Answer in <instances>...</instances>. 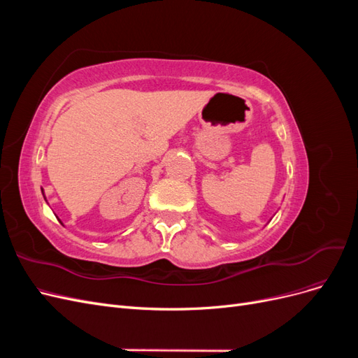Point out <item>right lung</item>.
I'll return each instance as SVG.
<instances>
[{"mask_svg":"<svg viewBox=\"0 0 358 358\" xmlns=\"http://www.w3.org/2000/svg\"><path fill=\"white\" fill-rule=\"evenodd\" d=\"M41 192H43V189H41Z\"/></svg>","mask_w":358,"mask_h":358,"instance_id":"right-lung-1","label":"right lung"}]
</instances>
